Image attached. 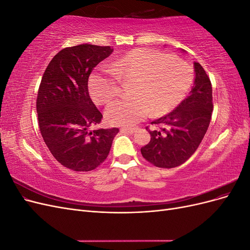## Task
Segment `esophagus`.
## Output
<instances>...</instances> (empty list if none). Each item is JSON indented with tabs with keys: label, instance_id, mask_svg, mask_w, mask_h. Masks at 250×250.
<instances>
[{
	"label": "esophagus",
	"instance_id": "obj_1",
	"mask_svg": "<svg viewBox=\"0 0 250 250\" xmlns=\"http://www.w3.org/2000/svg\"><path fill=\"white\" fill-rule=\"evenodd\" d=\"M121 131L122 132H124V133H130V134H132V133H134L135 131H137V128H131V127H124V128H122V129H121Z\"/></svg>",
	"mask_w": 250,
	"mask_h": 250
}]
</instances>
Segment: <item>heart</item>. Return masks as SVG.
Wrapping results in <instances>:
<instances>
[{"label": "heart", "mask_w": 250, "mask_h": 250, "mask_svg": "<svg viewBox=\"0 0 250 250\" xmlns=\"http://www.w3.org/2000/svg\"><path fill=\"white\" fill-rule=\"evenodd\" d=\"M122 82L134 81L129 99L113 102L105 116L112 125L132 126L148 117L170 112L183 101L193 82V69L185 60L151 49H135L94 73L89 90L99 104H108L122 92Z\"/></svg>", "instance_id": "1"}]
</instances>
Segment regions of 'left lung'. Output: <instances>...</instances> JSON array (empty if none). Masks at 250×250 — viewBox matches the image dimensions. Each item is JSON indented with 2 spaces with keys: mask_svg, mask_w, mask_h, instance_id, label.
<instances>
[{
  "mask_svg": "<svg viewBox=\"0 0 250 250\" xmlns=\"http://www.w3.org/2000/svg\"><path fill=\"white\" fill-rule=\"evenodd\" d=\"M194 66L195 85L190 96L172 112L151 123L160 129L149 130L151 140L141 148L143 157L155 167L170 169L186 163L208 128L213 112L211 83L200 63L195 62Z\"/></svg>",
  "mask_w": 250,
  "mask_h": 250,
  "instance_id": "8db88e82",
  "label": "left lung"
}]
</instances>
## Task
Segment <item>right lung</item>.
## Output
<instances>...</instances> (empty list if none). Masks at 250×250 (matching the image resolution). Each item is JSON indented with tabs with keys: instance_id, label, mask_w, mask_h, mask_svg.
<instances>
[{
	"instance_id": "1",
	"label": "right lung",
	"mask_w": 250,
	"mask_h": 250,
	"mask_svg": "<svg viewBox=\"0 0 250 250\" xmlns=\"http://www.w3.org/2000/svg\"><path fill=\"white\" fill-rule=\"evenodd\" d=\"M109 46L78 44L59 51L44 71L37 92L36 110L42 137L63 167L88 172L106 160L119 128L89 132L101 111L88 93L94 67L108 57Z\"/></svg>"
}]
</instances>
